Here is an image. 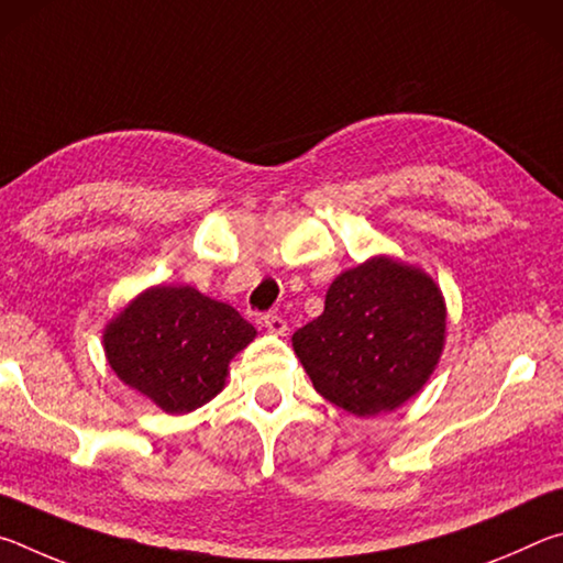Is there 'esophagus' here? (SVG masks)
<instances>
[{"label": "esophagus", "mask_w": 563, "mask_h": 563, "mask_svg": "<svg viewBox=\"0 0 563 563\" xmlns=\"http://www.w3.org/2000/svg\"><path fill=\"white\" fill-rule=\"evenodd\" d=\"M263 328L273 332V335H285V332H288V322H285L278 312H268V316H263Z\"/></svg>", "instance_id": "esophagus-1"}]
</instances>
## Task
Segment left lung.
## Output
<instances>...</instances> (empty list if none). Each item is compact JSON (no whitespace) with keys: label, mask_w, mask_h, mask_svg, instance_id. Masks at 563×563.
I'll return each instance as SVG.
<instances>
[{"label":"left lung","mask_w":563,"mask_h":563,"mask_svg":"<svg viewBox=\"0 0 563 563\" xmlns=\"http://www.w3.org/2000/svg\"><path fill=\"white\" fill-rule=\"evenodd\" d=\"M442 290L387 255L340 273L325 310L292 335L318 393L350 415L393 412L434 373L444 347Z\"/></svg>","instance_id":"1"}]
</instances>
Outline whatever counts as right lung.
Wrapping results in <instances>:
<instances>
[{"mask_svg": "<svg viewBox=\"0 0 563 563\" xmlns=\"http://www.w3.org/2000/svg\"><path fill=\"white\" fill-rule=\"evenodd\" d=\"M253 338L255 328L231 305L188 285H156L109 322L103 350L123 385L184 415L221 393L228 365Z\"/></svg>", "mask_w": 563, "mask_h": 563, "instance_id": "add662e5", "label": "right lung"}]
</instances>
